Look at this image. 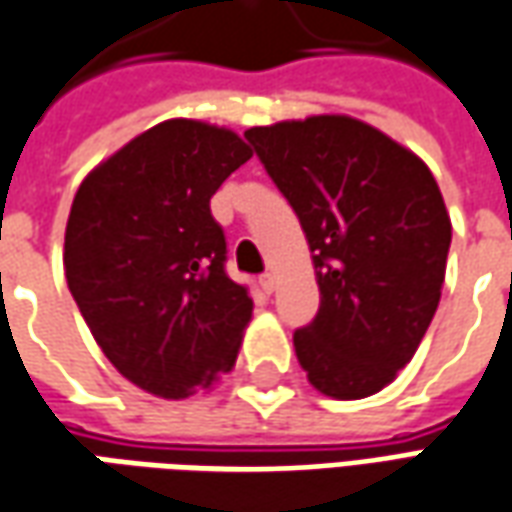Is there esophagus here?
I'll return each mask as SVG.
<instances>
[{
	"label": "esophagus",
	"mask_w": 512,
	"mask_h": 512,
	"mask_svg": "<svg viewBox=\"0 0 512 512\" xmlns=\"http://www.w3.org/2000/svg\"><path fill=\"white\" fill-rule=\"evenodd\" d=\"M259 284H262V289L267 292V295H273V292H275V275L264 273L262 278H259Z\"/></svg>",
	"instance_id": "1"
}]
</instances>
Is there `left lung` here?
Listing matches in <instances>:
<instances>
[{"label": "left lung", "instance_id": "obj_1", "mask_svg": "<svg viewBox=\"0 0 512 512\" xmlns=\"http://www.w3.org/2000/svg\"><path fill=\"white\" fill-rule=\"evenodd\" d=\"M314 253L317 317L295 331L314 389L361 400L397 378L433 322L452 223L433 173L347 115L245 132Z\"/></svg>", "mask_w": 512, "mask_h": 512}]
</instances>
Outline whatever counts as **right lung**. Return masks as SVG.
I'll return each instance as SVG.
<instances>
[{"label": "right lung", "instance_id": "add662e5", "mask_svg": "<svg viewBox=\"0 0 512 512\" xmlns=\"http://www.w3.org/2000/svg\"><path fill=\"white\" fill-rule=\"evenodd\" d=\"M250 159L228 129L165 121L76 190L65 278L93 339L123 378L165 400L215 386L253 314L226 273L217 187Z\"/></svg>", "mask_w": 512, "mask_h": 512}]
</instances>
